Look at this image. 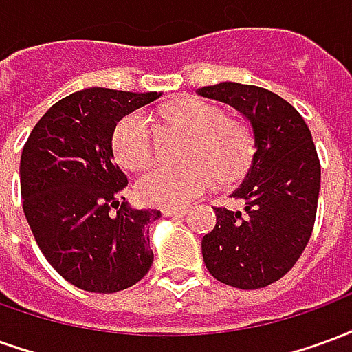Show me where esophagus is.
<instances>
[{"label": "esophagus", "mask_w": 352, "mask_h": 352, "mask_svg": "<svg viewBox=\"0 0 352 352\" xmlns=\"http://www.w3.org/2000/svg\"><path fill=\"white\" fill-rule=\"evenodd\" d=\"M186 207H164L162 209V214L164 217H183V214H186Z\"/></svg>", "instance_id": "1"}]
</instances>
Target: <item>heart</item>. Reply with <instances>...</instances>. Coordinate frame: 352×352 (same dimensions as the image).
Instances as JSON below:
<instances>
[{
  "label": "heart",
  "instance_id": "b5f03b06",
  "mask_svg": "<svg viewBox=\"0 0 352 352\" xmlns=\"http://www.w3.org/2000/svg\"><path fill=\"white\" fill-rule=\"evenodd\" d=\"M164 118L190 131L188 164L156 166L139 181L138 192L151 206L179 207L213 188L217 175L234 181L249 169L254 153L251 128L226 116L221 107L204 100H181L164 111ZM113 151L120 166L141 171L154 160L153 128L143 113H131L116 124Z\"/></svg>",
  "mask_w": 352,
  "mask_h": 352
}]
</instances>
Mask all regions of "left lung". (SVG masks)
Instances as JSON below:
<instances>
[{
  "instance_id": "8db88e82",
  "label": "left lung",
  "mask_w": 352,
  "mask_h": 352,
  "mask_svg": "<svg viewBox=\"0 0 352 352\" xmlns=\"http://www.w3.org/2000/svg\"><path fill=\"white\" fill-rule=\"evenodd\" d=\"M198 94L243 113L256 146L232 194L245 199V213L214 207L217 224L201 239L204 262L224 285L264 288L285 277L309 243L320 190L317 148L302 115L265 88L221 82Z\"/></svg>"
}]
</instances>
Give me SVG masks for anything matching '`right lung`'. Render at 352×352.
Here are the masks:
<instances>
[{"label": "right lung", "instance_id": "1", "mask_svg": "<svg viewBox=\"0 0 352 352\" xmlns=\"http://www.w3.org/2000/svg\"><path fill=\"white\" fill-rule=\"evenodd\" d=\"M87 88L54 103L30 133L20 158L22 209L35 241L67 283L113 294L153 265L146 224L160 211L131 209L128 179L113 162V131L158 98Z\"/></svg>", "mask_w": 352, "mask_h": 352}]
</instances>
